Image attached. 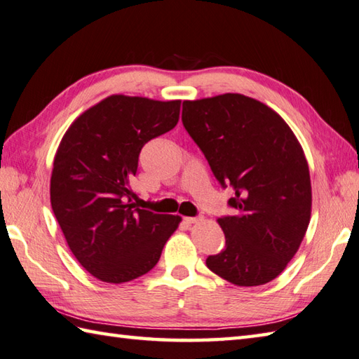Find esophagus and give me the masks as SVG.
<instances>
[{
	"instance_id": "esophagus-1",
	"label": "esophagus",
	"mask_w": 359,
	"mask_h": 359,
	"mask_svg": "<svg viewBox=\"0 0 359 359\" xmlns=\"http://www.w3.org/2000/svg\"><path fill=\"white\" fill-rule=\"evenodd\" d=\"M201 220L200 217H186L184 218V222L187 223V224H194V223H198Z\"/></svg>"
}]
</instances>
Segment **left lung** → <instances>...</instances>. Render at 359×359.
Instances as JSON below:
<instances>
[{
    "label": "left lung",
    "instance_id": "1",
    "mask_svg": "<svg viewBox=\"0 0 359 359\" xmlns=\"http://www.w3.org/2000/svg\"><path fill=\"white\" fill-rule=\"evenodd\" d=\"M182 126L233 196L218 218L226 238L206 265L238 287L271 282L309 228L311 182L297 137L279 114L243 94L182 102Z\"/></svg>",
    "mask_w": 359,
    "mask_h": 359
}]
</instances>
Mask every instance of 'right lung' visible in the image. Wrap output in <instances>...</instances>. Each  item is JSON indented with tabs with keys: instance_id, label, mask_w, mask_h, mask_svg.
Masks as SVG:
<instances>
[{
	"instance_id": "right-lung-1",
	"label": "right lung",
	"mask_w": 359,
	"mask_h": 359,
	"mask_svg": "<svg viewBox=\"0 0 359 359\" xmlns=\"http://www.w3.org/2000/svg\"><path fill=\"white\" fill-rule=\"evenodd\" d=\"M180 108L114 94L80 114L58 145L50 206L72 254L102 282L149 273L178 228V215L139 209L130 180L144 145L177 126Z\"/></svg>"
}]
</instances>
